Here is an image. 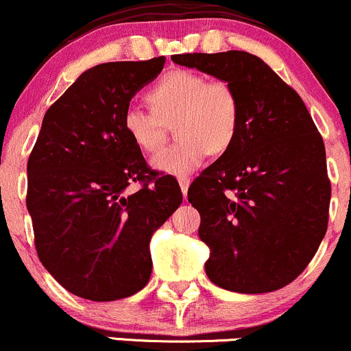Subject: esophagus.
Here are the masks:
<instances>
[{
    "mask_svg": "<svg viewBox=\"0 0 351 351\" xmlns=\"http://www.w3.org/2000/svg\"><path fill=\"white\" fill-rule=\"evenodd\" d=\"M189 184H191L189 177H179V186H180V191H182L184 196H186V194H187V189H189Z\"/></svg>",
    "mask_w": 351,
    "mask_h": 351,
    "instance_id": "1",
    "label": "esophagus"
}]
</instances>
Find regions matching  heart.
<instances>
[{
    "label": "heart",
    "mask_w": 351,
    "mask_h": 351,
    "mask_svg": "<svg viewBox=\"0 0 351 351\" xmlns=\"http://www.w3.org/2000/svg\"><path fill=\"white\" fill-rule=\"evenodd\" d=\"M154 110L130 106L123 126L143 152H157L165 138V124L174 123L180 138L154 157V167L165 174L189 176L206 160L208 154L228 150L241 124V102L234 86L210 80L201 73L177 71L165 75L148 92Z\"/></svg>",
    "instance_id": "obj_1"
}]
</instances>
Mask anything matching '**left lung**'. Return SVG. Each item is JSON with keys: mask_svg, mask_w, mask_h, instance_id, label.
<instances>
[{"mask_svg": "<svg viewBox=\"0 0 351 351\" xmlns=\"http://www.w3.org/2000/svg\"><path fill=\"white\" fill-rule=\"evenodd\" d=\"M176 64L228 82L241 102L234 143L187 191L199 211L215 285L266 293L292 283L328 230L326 150L300 95L244 51L177 54Z\"/></svg>", "mask_w": 351, "mask_h": 351, "instance_id": "obj_1", "label": "left lung"}]
</instances>
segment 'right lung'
Segmentation results:
<instances>
[{
    "mask_svg": "<svg viewBox=\"0 0 351 351\" xmlns=\"http://www.w3.org/2000/svg\"><path fill=\"white\" fill-rule=\"evenodd\" d=\"M165 58L104 62L47 109L27 164V210L44 268L68 292L110 302L152 275L150 241L182 203L179 182L148 167L123 126ZM133 182L141 189L130 191Z\"/></svg>",
    "mask_w": 351,
    "mask_h": 351,
    "instance_id": "obj_1",
    "label": "right lung"
}]
</instances>
